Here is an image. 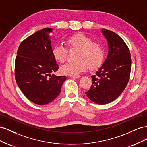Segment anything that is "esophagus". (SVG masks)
Here are the masks:
<instances>
[{
  "mask_svg": "<svg viewBox=\"0 0 147 147\" xmlns=\"http://www.w3.org/2000/svg\"><path fill=\"white\" fill-rule=\"evenodd\" d=\"M69 77L71 78H74V79H77L80 77V76H72V75H70Z\"/></svg>",
  "mask_w": 147,
  "mask_h": 147,
  "instance_id": "esophagus-1",
  "label": "esophagus"
}]
</instances>
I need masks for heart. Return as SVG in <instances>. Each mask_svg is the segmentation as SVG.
<instances>
[{"mask_svg": "<svg viewBox=\"0 0 147 147\" xmlns=\"http://www.w3.org/2000/svg\"><path fill=\"white\" fill-rule=\"evenodd\" d=\"M69 47L79 50L77 61L68 62L61 67L63 74L79 76L90 68L95 69L99 67L104 59L105 50L103 45L84 34H78L67 40ZM52 55L55 59L63 63L67 58L68 49L64 45L59 44L53 48Z\"/></svg>", "mask_w": 147, "mask_h": 147, "instance_id": "1", "label": "heart"}]
</instances>
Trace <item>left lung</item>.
Instances as JSON below:
<instances>
[{
	"mask_svg": "<svg viewBox=\"0 0 147 147\" xmlns=\"http://www.w3.org/2000/svg\"><path fill=\"white\" fill-rule=\"evenodd\" d=\"M107 40L108 56L102 66L91 76L92 84L86 92L91 101L104 105L114 101L123 92L129 80L132 60L127 45L114 32L102 29Z\"/></svg>",
	"mask_w": 147,
	"mask_h": 147,
	"instance_id": "8db88e82",
	"label": "left lung"
}]
</instances>
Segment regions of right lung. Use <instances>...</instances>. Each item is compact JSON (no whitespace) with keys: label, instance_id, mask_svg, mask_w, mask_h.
<instances>
[{"label":"right lung","instance_id":"1","mask_svg":"<svg viewBox=\"0 0 147 147\" xmlns=\"http://www.w3.org/2000/svg\"><path fill=\"white\" fill-rule=\"evenodd\" d=\"M44 28L29 36L20 45L15 58V74L23 94L37 105H45L60 94L65 76L51 74L58 69L52 55L50 34Z\"/></svg>","mask_w":147,"mask_h":147}]
</instances>
